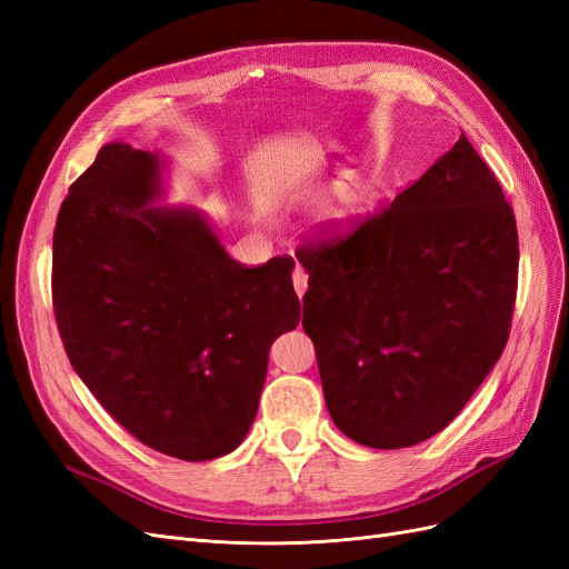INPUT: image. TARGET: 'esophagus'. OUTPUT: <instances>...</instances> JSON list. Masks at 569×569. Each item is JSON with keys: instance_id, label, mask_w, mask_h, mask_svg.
<instances>
[{"instance_id": "34e87169", "label": "esophagus", "mask_w": 569, "mask_h": 569, "mask_svg": "<svg viewBox=\"0 0 569 569\" xmlns=\"http://www.w3.org/2000/svg\"><path fill=\"white\" fill-rule=\"evenodd\" d=\"M291 282H295V289H297V295L301 299L306 295V289H308V274L301 266H297L295 272H291Z\"/></svg>"}]
</instances>
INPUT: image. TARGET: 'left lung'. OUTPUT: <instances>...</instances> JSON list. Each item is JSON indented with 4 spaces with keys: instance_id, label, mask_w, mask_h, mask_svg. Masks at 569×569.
Segmentation results:
<instances>
[{
    "instance_id": "8db88e82",
    "label": "left lung",
    "mask_w": 569,
    "mask_h": 569,
    "mask_svg": "<svg viewBox=\"0 0 569 569\" xmlns=\"http://www.w3.org/2000/svg\"><path fill=\"white\" fill-rule=\"evenodd\" d=\"M335 425L406 449L449 425L501 358L518 297V228L465 132L385 209L297 249Z\"/></svg>"
}]
</instances>
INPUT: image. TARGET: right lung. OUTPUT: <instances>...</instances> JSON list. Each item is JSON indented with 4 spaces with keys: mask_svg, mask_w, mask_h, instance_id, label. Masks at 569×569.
I'll return each instance as SVG.
<instances>
[{
    "mask_svg": "<svg viewBox=\"0 0 569 569\" xmlns=\"http://www.w3.org/2000/svg\"><path fill=\"white\" fill-rule=\"evenodd\" d=\"M159 194V153L99 149L59 209L54 318L116 422L153 451L213 460L247 437L270 343L299 325L295 258L237 263L201 213L153 209Z\"/></svg>",
    "mask_w": 569,
    "mask_h": 569,
    "instance_id": "1",
    "label": "right lung"
}]
</instances>
